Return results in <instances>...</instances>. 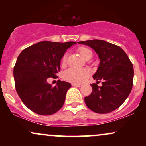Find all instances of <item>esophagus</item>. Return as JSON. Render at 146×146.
Returning a JSON list of instances; mask_svg holds the SVG:
<instances>
[{"label": "esophagus", "mask_w": 146, "mask_h": 146, "mask_svg": "<svg viewBox=\"0 0 146 146\" xmlns=\"http://www.w3.org/2000/svg\"><path fill=\"white\" fill-rule=\"evenodd\" d=\"M72 85H73V86H75V87H80V86H82V84H73Z\"/></svg>", "instance_id": "1"}]
</instances>
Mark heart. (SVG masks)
I'll list each match as a JSON object with an SVG mask.
<instances>
[{
    "mask_svg": "<svg viewBox=\"0 0 146 146\" xmlns=\"http://www.w3.org/2000/svg\"><path fill=\"white\" fill-rule=\"evenodd\" d=\"M79 53H80L84 59L87 60L92 57V51L88 48L82 46L78 49ZM67 56L64 54L62 58V64H65L66 62ZM89 73L86 69H78V68H70L66 70L63 73L64 80L68 82L73 84H79L84 81L88 77Z\"/></svg>",
    "mask_w": 146,
    "mask_h": 146,
    "instance_id": "obj_1",
    "label": "heart"
}]
</instances>
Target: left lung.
<instances>
[{"label":"left lung","instance_id":"8db88e82","mask_svg":"<svg viewBox=\"0 0 146 146\" xmlns=\"http://www.w3.org/2000/svg\"><path fill=\"white\" fill-rule=\"evenodd\" d=\"M95 50L100 59L93 75L97 84H91L93 91L85 97V103L95 113L106 114L116 110L130 94L133 84L134 69L128 56L121 47L101 40L78 42Z\"/></svg>","mask_w":146,"mask_h":146}]
</instances>
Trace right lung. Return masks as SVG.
<instances>
[{"mask_svg": "<svg viewBox=\"0 0 146 146\" xmlns=\"http://www.w3.org/2000/svg\"><path fill=\"white\" fill-rule=\"evenodd\" d=\"M75 42L42 41L25 48L14 67L15 87L23 104L40 115L56 113L62 107L71 84L58 80L56 86L47 83L49 78H58L60 61Z\"/></svg>", "mask_w": 146, "mask_h": 146, "instance_id": "1", "label": "right lung"}]
</instances>
